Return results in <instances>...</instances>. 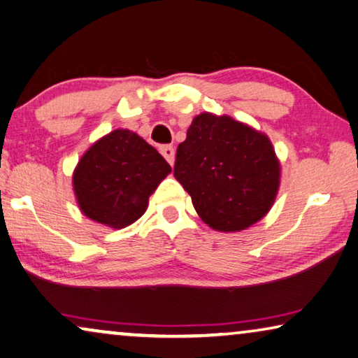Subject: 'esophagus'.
<instances>
[{"mask_svg": "<svg viewBox=\"0 0 358 358\" xmlns=\"http://www.w3.org/2000/svg\"><path fill=\"white\" fill-rule=\"evenodd\" d=\"M159 149H161L162 156H164L165 159H167V162H169L170 165H172L173 161H175V149H173V146L164 145V146H161Z\"/></svg>", "mask_w": 358, "mask_h": 358, "instance_id": "34e87169", "label": "esophagus"}]
</instances>
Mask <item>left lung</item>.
<instances>
[{
  "mask_svg": "<svg viewBox=\"0 0 358 358\" xmlns=\"http://www.w3.org/2000/svg\"><path fill=\"white\" fill-rule=\"evenodd\" d=\"M173 175L213 230L239 231L273 204L280 162L268 138L228 115L194 117L175 156Z\"/></svg>",
  "mask_w": 358,
  "mask_h": 358,
  "instance_id": "left-lung-1",
  "label": "left lung"
}]
</instances>
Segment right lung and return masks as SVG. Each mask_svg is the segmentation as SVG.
<instances>
[{
  "mask_svg": "<svg viewBox=\"0 0 358 358\" xmlns=\"http://www.w3.org/2000/svg\"><path fill=\"white\" fill-rule=\"evenodd\" d=\"M156 149L130 130H114L83 154L73 191L88 218L124 228L146 212L148 199L170 173Z\"/></svg>",
  "mask_w": 358,
  "mask_h": 358,
  "instance_id": "right-lung-1",
  "label": "right lung"
}]
</instances>
